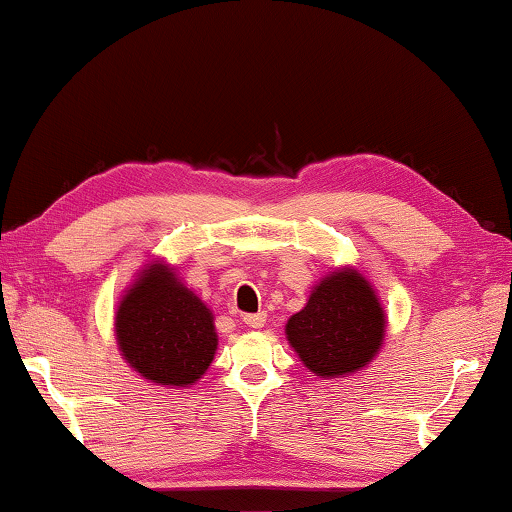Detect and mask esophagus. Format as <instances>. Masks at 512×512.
<instances>
[{
    "label": "esophagus",
    "instance_id": "34e87169",
    "mask_svg": "<svg viewBox=\"0 0 512 512\" xmlns=\"http://www.w3.org/2000/svg\"><path fill=\"white\" fill-rule=\"evenodd\" d=\"M242 321H245L249 328H263L265 321H267V315H265V312H256V315H245V317H242Z\"/></svg>",
    "mask_w": 512,
    "mask_h": 512
}]
</instances>
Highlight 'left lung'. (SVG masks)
<instances>
[{"mask_svg": "<svg viewBox=\"0 0 512 512\" xmlns=\"http://www.w3.org/2000/svg\"><path fill=\"white\" fill-rule=\"evenodd\" d=\"M387 335V312L378 292L355 267H337L308 303L285 324V337L308 371L319 378H348L366 369Z\"/></svg>", "mask_w": 512, "mask_h": 512, "instance_id": "1", "label": "left lung"}]
</instances>
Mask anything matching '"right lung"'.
I'll use <instances>...</instances> for the list:
<instances>
[{
  "label": "right lung",
  "instance_id": "obj_1",
  "mask_svg": "<svg viewBox=\"0 0 512 512\" xmlns=\"http://www.w3.org/2000/svg\"><path fill=\"white\" fill-rule=\"evenodd\" d=\"M114 337L132 371L168 389L195 384L218 351L211 308L164 258L143 265L123 292L114 312Z\"/></svg>",
  "mask_w": 512,
  "mask_h": 512
}]
</instances>
